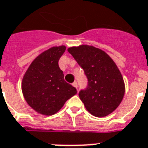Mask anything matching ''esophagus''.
<instances>
[{
  "mask_svg": "<svg viewBox=\"0 0 148 148\" xmlns=\"http://www.w3.org/2000/svg\"><path fill=\"white\" fill-rule=\"evenodd\" d=\"M72 85L74 86V88H77V83L76 81H74V83L72 84Z\"/></svg>",
  "mask_w": 148,
  "mask_h": 148,
  "instance_id": "esophagus-1",
  "label": "esophagus"
}]
</instances>
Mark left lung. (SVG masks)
I'll return each instance as SVG.
<instances>
[{
    "label": "left lung",
    "instance_id": "obj_1",
    "mask_svg": "<svg viewBox=\"0 0 148 148\" xmlns=\"http://www.w3.org/2000/svg\"><path fill=\"white\" fill-rule=\"evenodd\" d=\"M67 51L88 77V87L79 92L86 109L95 117L111 114L125 91L124 79L114 61L103 51L89 45L69 47Z\"/></svg>",
    "mask_w": 148,
    "mask_h": 148
}]
</instances>
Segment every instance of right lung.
<instances>
[{
  "label": "right lung",
  "instance_id": "obj_1",
  "mask_svg": "<svg viewBox=\"0 0 148 148\" xmlns=\"http://www.w3.org/2000/svg\"><path fill=\"white\" fill-rule=\"evenodd\" d=\"M66 47H53L32 61L24 74L22 93L29 106L41 114L53 115L65 102L77 94L76 88L67 83L58 60Z\"/></svg>",
  "mask_w": 148,
  "mask_h": 148
}]
</instances>
